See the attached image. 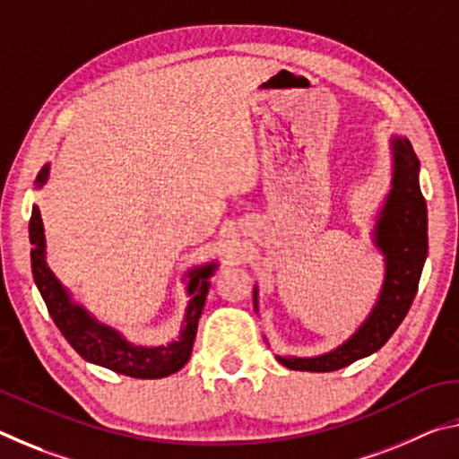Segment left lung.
<instances>
[{
  "label": "left lung",
  "instance_id": "8db88e82",
  "mask_svg": "<svg viewBox=\"0 0 459 459\" xmlns=\"http://www.w3.org/2000/svg\"><path fill=\"white\" fill-rule=\"evenodd\" d=\"M393 176L385 204L377 214L372 240L385 257V279L367 320L351 338L317 356H277L283 367L307 372H332L375 354L405 320L413 304L427 259V204L419 188V160L407 137H391ZM253 306L259 309L255 287Z\"/></svg>",
  "mask_w": 459,
  "mask_h": 459
}]
</instances>
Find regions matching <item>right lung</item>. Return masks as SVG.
Segmentation results:
<instances>
[{
  "mask_svg": "<svg viewBox=\"0 0 459 459\" xmlns=\"http://www.w3.org/2000/svg\"><path fill=\"white\" fill-rule=\"evenodd\" d=\"M48 176L50 164H46L36 176L38 190L48 182ZM30 243H32V275L38 291L62 336L84 360L134 378H164L174 375L190 360L202 307H204L208 290H211V277L219 263H206L188 273L186 291L190 299L178 340L164 346H139L129 342L119 330L100 324L87 307L76 304L71 291L52 273L46 263L44 224L36 204L32 206V219H30Z\"/></svg>",
  "mask_w": 459,
  "mask_h": 459,
  "instance_id": "obj_1",
  "label": "right lung"
}]
</instances>
